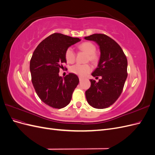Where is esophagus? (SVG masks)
I'll list each match as a JSON object with an SVG mask.
<instances>
[{
    "label": "esophagus",
    "mask_w": 155,
    "mask_h": 155,
    "mask_svg": "<svg viewBox=\"0 0 155 155\" xmlns=\"http://www.w3.org/2000/svg\"><path fill=\"white\" fill-rule=\"evenodd\" d=\"M79 81H83V78H81V77H79Z\"/></svg>",
    "instance_id": "obj_1"
}]
</instances>
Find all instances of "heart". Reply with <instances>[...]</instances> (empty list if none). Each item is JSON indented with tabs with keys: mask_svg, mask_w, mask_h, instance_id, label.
<instances>
[{
	"mask_svg": "<svg viewBox=\"0 0 155 155\" xmlns=\"http://www.w3.org/2000/svg\"><path fill=\"white\" fill-rule=\"evenodd\" d=\"M78 49L87 54V61H90L92 63H96L99 61V55L96 52V46L91 42H84L78 46ZM64 57L68 63H72L76 59V53L72 48L69 47L65 51ZM91 70L92 68L89 64H76L70 68V72L80 77L85 76Z\"/></svg>",
	"mask_w": 155,
	"mask_h": 155,
	"instance_id": "1",
	"label": "heart"
}]
</instances>
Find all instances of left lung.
Returning a JSON list of instances; mask_svg holds the SVG:
<instances>
[{"mask_svg": "<svg viewBox=\"0 0 155 155\" xmlns=\"http://www.w3.org/2000/svg\"><path fill=\"white\" fill-rule=\"evenodd\" d=\"M96 42L100 49V59L92 76L101 79H91V87L85 92L88 104L96 109H105L118 99L127 77V59L116 42L110 37L95 34L85 37Z\"/></svg>", "mask_w": 155, "mask_h": 155, "instance_id": "8db88e82", "label": "left lung"}]
</instances>
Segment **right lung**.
<instances>
[{
  "label": "right lung",
  "mask_w": 155,
  "mask_h": 155,
  "mask_svg": "<svg viewBox=\"0 0 155 155\" xmlns=\"http://www.w3.org/2000/svg\"><path fill=\"white\" fill-rule=\"evenodd\" d=\"M80 41L55 33L41 41L33 53L30 63L31 82L37 96L46 105L61 109L71 101L79 78L72 73L63 78L59 72L67 63L65 51Z\"/></svg>",
  "instance_id": "add662e5"
}]
</instances>
